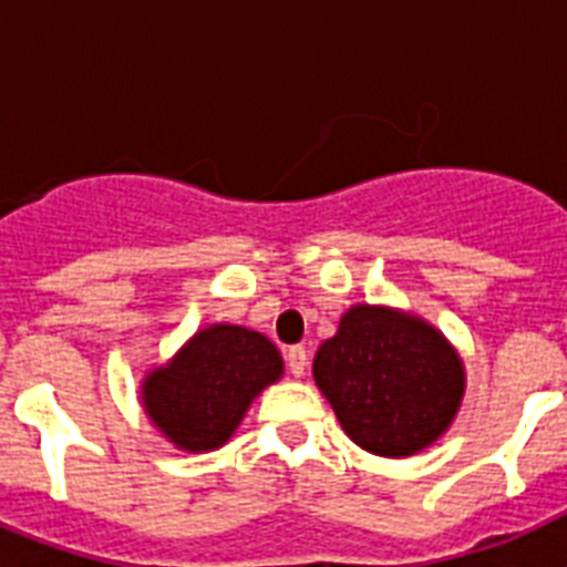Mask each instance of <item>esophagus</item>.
Here are the masks:
<instances>
[{
  "instance_id": "1",
  "label": "esophagus",
  "mask_w": 567,
  "mask_h": 567,
  "mask_svg": "<svg viewBox=\"0 0 567 567\" xmlns=\"http://www.w3.org/2000/svg\"><path fill=\"white\" fill-rule=\"evenodd\" d=\"M307 363H309V354L303 346H292L287 352V365L289 372H292V378H303L307 374Z\"/></svg>"
}]
</instances>
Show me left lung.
<instances>
[{
    "instance_id": "left-lung-1",
    "label": "left lung",
    "mask_w": 567,
    "mask_h": 567,
    "mask_svg": "<svg viewBox=\"0 0 567 567\" xmlns=\"http://www.w3.org/2000/svg\"><path fill=\"white\" fill-rule=\"evenodd\" d=\"M312 374L363 452L400 460L437 443L457 417L465 363L420 315L354 303L315 354Z\"/></svg>"
}]
</instances>
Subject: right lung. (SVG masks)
Listing matches in <instances>:
<instances>
[{
  "label": "right lung",
  "instance_id": "obj_1",
  "mask_svg": "<svg viewBox=\"0 0 567 567\" xmlns=\"http://www.w3.org/2000/svg\"><path fill=\"white\" fill-rule=\"evenodd\" d=\"M284 378V358L267 334L235 323H209L142 380L138 398L150 423L189 454L221 449L252 400Z\"/></svg>",
  "mask_w": 567,
  "mask_h": 567
}]
</instances>
